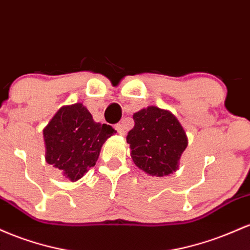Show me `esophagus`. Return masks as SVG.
Here are the masks:
<instances>
[{
  "label": "esophagus",
  "instance_id": "esophagus-1",
  "mask_svg": "<svg viewBox=\"0 0 250 250\" xmlns=\"http://www.w3.org/2000/svg\"><path fill=\"white\" fill-rule=\"evenodd\" d=\"M114 127H116V130L118 131V133H120V134H123V136H124L125 134V126H124V124H117L116 126H114Z\"/></svg>",
  "mask_w": 250,
  "mask_h": 250
}]
</instances>
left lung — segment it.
Returning <instances> with one entry per match:
<instances>
[{
  "instance_id": "8db88e82",
  "label": "left lung",
  "mask_w": 250,
  "mask_h": 250,
  "mask_svg": "<svg viewBox=\"0 0 250 250\" xmlns=\"http://www.w3.org/2000/svg\"><path fill=\"white\" fill-rule=\"evenodd\" d=\"M128 131L132 161L147 175L163 177L178 169V161L188 146V138L178 119L170 111L148 106L133 114Z\"/></svg>"
}]
</instances>
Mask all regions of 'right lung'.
<instances>
[{
	"label": "right lung",
	"mask_w": 250,
	"mask_h": 250,
	"mask_svg": "<svg viewBox=\"0 0 250 250\" xmlns=\"http://www.w3.org/2000/svg\"><path fill=\"white\" fill-rule=\"evenodd\" d=\"M114 133L112 126L95 123L81 103L62 106L43 128L46 162L78 181L94 167L103 144Z\"/></svg>",
	"instance_id": "right-lung-1"
}]
</instances>
